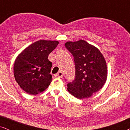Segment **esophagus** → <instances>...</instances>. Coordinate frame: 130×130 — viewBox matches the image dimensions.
<instances>
[{"instance_id": "esophagus-1", "label": "esophagus", "mask_w": 130, "mask_h": 130, "mask_svg": "<svg viewBox=\"0 0 130 130\" xmlns=\"http://www.w3.org/2000/svg\"><path fill=\"white\" fill-rule=\"evenodd\" d=\"M63 73H62L61 72H59L58 73H57L55 74V76H56V77H59V78H62L63 77Z\"/></svg>"}]
</instances>
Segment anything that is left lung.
Returning <instances> with one entry per match:
<instances>
[{
    "label": "left lung",
    "mask_w": 130,
    "mask_h": 130,
    "mask_svg": "<svg viewBox=\"0 0 130 130\" xmlns=\"http://www.w3.org/2000/svg\"><path fill=\"white\" fill-rule=\"evenodd\" d=\"M65 47L74 57L76 76L67 84V90L78 99L88 98L99 91L107 79L105 58L98 48L85 41L66 42Z\"/></svg>",
    "instance_id": "8db88e82"
}]
</instances>
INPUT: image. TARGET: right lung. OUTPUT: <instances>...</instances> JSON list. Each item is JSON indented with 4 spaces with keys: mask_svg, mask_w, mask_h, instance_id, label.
<instances>
[{
    "mask_svg": "<svg viewBox=\"0 0 130 130\" xmlns=\"http://www.w3.org/2000/svg\"><path fill=\"white\" fill-rule=\"evenodd\" d=\"M58 44L57 41L39 40L25 48L16 58L15 79L22 90L35 95L44 91L52 81L50 73L52 63L48 55Z\"/></svg>",
    "mask_w": 130,
    "mask_h": 130,
    "instance_id": "obj_1",
    "label": "right lung"
}]
</instances>
